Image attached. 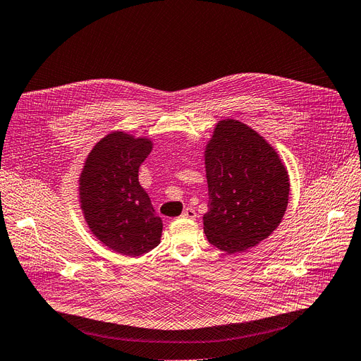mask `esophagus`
<instances>
[{
	"mask_svg": "<svg viewBox=\"0 0 361 361\" xmlns=\"http://www.w3.org/2000/svg\"><path fill=\"white\" fill-rule=\"evenodd\" d=\"M181 217H184V219H195V217H196V211H195L193 208H185V209L183 211Z\"/></svg>",
	"mask_w": 361,
	"mask_h": 361,
	"instance_id": "esophagus-1",
	"label": "esophagus"
}]
</instances>
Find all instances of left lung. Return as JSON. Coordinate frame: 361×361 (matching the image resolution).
Here are the masks:
<instances>
[{"label": "left lung", "instance_id": "8db88e82", "mask_svg": "<svg viewBox=\"0 0 361 361\" xmlns=\"http://www.w3.org/2000/svg\"><path fill=\"white\" fill-rule=\"evenodd\" d=\"M208 243L226 252L244 251L268 238L288 204V173L274 147L250 126L226 118L205 150Z\"/></svg>", "mask_w": 361, "mask_h": 361}]
</instances>
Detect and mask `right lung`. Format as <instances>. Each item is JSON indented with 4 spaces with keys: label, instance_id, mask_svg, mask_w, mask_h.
I'll use <instances>...</instances> for the list:
<instances>
[{
    "label": "right lung",
    "instance_id": "obj_1",
    "mask_svg": "<svg viewBox=\"0 0 361 361\" xmlns=\"http://www.w3.org/2000/svg\"><path fill=\"white\" fill-rule=\"evenodd\" d=\"M150 152V140L109 133L93 147L80 176V202L89 229L126 256L149 252L162 236V220L138 181L140 165Z\"/></svg>",
    "mask_w": 361,
    "mask_h": 361
}]
</instances>
